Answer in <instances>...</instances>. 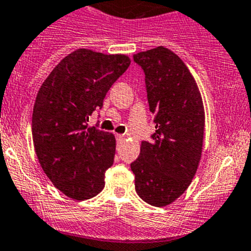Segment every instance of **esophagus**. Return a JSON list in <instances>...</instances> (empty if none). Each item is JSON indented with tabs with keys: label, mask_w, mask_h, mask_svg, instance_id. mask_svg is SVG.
Returning <instances> with one entry per match:
<instances>
[{
	"label": "esophagus",
	"mask_w": 251,
	"mask_h": 251,
	"mask_svg": "<svg viewBox=\"0 0 251 251\" xmlns=\"http://www.w3.org/2000/svg\"><path fill=\"white\" fill-rule=\"evenodd\" d=\"M116 139H118V141H123V140H125V135L118 133V135H116Z\"/></svg>",
	"instance_id": "1"
}]
</instances>
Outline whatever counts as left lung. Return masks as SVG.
Here are the masks:
<instances>
[{"instance_id": "1", "label": "left lung", "mask_w": 251, "mask_h": 251, "mask_svg": "<svg viewBox=\"0 0 251 251\" xmlns=\"http://www.w3.org/2000/svg\"><path fill=\"white\" fill-rule=\"evenodd\" d=\"M145 73L147 101L156 124L131 163L135 189L154 207L175 202L191 184L202 154L204 109L196 80L181 58L165 47L133 55Z\"/></svg>"}]
</instances>
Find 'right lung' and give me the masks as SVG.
<instances>
[{
  "label": "right lung",
  "mask_w": 251,
  "mask_h": 251,
  "mask_svg": "<svg viewBox=\"0 0 251 251\" xmlns=\"http://www.w3.org/2000/svg\"><path fill=\"white\" fill-rule=\"evenodd\" d=\"M130 63L123 54L78 49L51 70L37 94L32 115L37 157L53 184L73 200H89L104 188L116 141L98 124L88 127V121Z\"/></svg>",
  "instance_id": "obj_1"
}]
</instances>
